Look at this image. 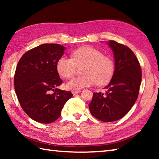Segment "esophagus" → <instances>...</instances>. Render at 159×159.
I'll list each match as a JSON object with an SVG mask.
<instances>
[{"label": "esophagus", "instance_id": "1", "mask_svg": "<svg viewBox=\"0 0 159 159\" xmlns=\"http://www.w3.org/2000/svg\"><path fill=\"white\" fill-rule=\"evenodd\" d=\"M80 91H81V90H74L71 91V93L74 95H76V94L80 93Z\"/></svg>", "mask_w": 159, "mask_h": 159}]
</instances>
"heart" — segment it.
I'll return each instance as SVG.
<instances>
[{
	"label": "heart",
	"mask_w": 159,
	"mask_h": 159,
	"mask_svg": "<svg viewBox=\"0 0 159 159\" xmlns=\"http://www.w3.org/2000/svg\"><path fill=\"white\" fill-rule=\"evenodd\" d=\"M83 65V75L67 83L66 87L69 89H80L95 83L99 85L107 84L114 76L115 66L112 59L91 46L78 48L72 52V58L66 56L60 57L56 68L61 77L69 79L75 74L77 66Z\"/></svg>",
	"instance_id": "b5f03b06"
}]
</instances>
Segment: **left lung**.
I'll list each match as a JSON object with an SVG mask.
<instances>
[{
    "label": "left lung",
    "instance_id": "8db88e82",
    "mask_svg": "<svg viewBox=\"0 0 159 159\" xmlns=\"http://www.w3.org/2000/svg\"><path fill=\"white\" fill-rule=\"evenodd\" d=\"M114 52L115 71L105 93H94L89 104L94 117L103 122L123 118L135 103L142 81V71L135 55L128 47L114 41L107 42Z\"/></svg>",
    "mask_w": 159,
    "mask_h": 159
}]
</instances>
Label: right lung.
Masks as SVG:
<instances>
[{
    "instance_id": "right-lung-1",
    "label": "right lung",
    "mask_w": 159,
    "mask_h": 159,
    "mask_svg": "<svg viewBox=\"0 0 159 159\" xmlns=\"http://www.w3.org/2000/svg\"><path fill=\"white\" fill-rule=\"evenodd\" d=\"M65 47L42 44L22 55L16 68L14 84L16 95L24 111L31 119L50 123L61 116L64 104L73 95L58 89L62 83L56 68Z\"/></svg>"
}]
</instances>
